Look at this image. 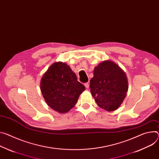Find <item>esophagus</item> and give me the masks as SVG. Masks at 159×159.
<instances>
[{
	"instance_id": "1",
	"label": "esophagus",
	"mask_w": 159,
	"mask_h": 159,
	"mask_svg": "<svg viewBox=\"0 0 159 159\" xmlns=\"http://www.w3.org/2000/svg\"><path fill=\"white\" fill-rule=\"evenodd\" d=\"M84 86H85V87L86 88H88L89 87V84L88 82L85 83V84H84Z\"/></svg>"
}]
</instances>
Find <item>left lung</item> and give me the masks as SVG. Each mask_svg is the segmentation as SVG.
<instances>
[{
	"label": "left lung",
	"mask_w": 159,
	"mask_h": 159,
	"mask_svg": "<svg viewBox=\"0 0 159 159\" xmlns=\"http://www.w3.org/2000/svg\"><path fill=\"white\" fill-rule=\"evenodd\" d=\"M89 87L98 105L112 111L119 108L125 99L128 81L125 72L116 63L107 60L94 68Z\"/></svg>",
	"instance_id": "obj_1"
}]
</instances>
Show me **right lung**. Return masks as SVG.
Here are the masks:
<instances>
[{"label": "right lung", "instance_id": "obj_1", "mask_svg": "<svg viewBox=\"0 0 159 159\" xmlns=\"http://www.w3.org/2000/svg\"><path fill=\"white\" fill-rule=\"evenodd\" d=\"M85 89L70 67L60 61L51 65L40 81V90L47 104L61 113L73 108Z\"/></svg>", "mask_w": 159, "mask_h": 159}]
</instances>
